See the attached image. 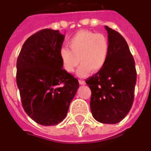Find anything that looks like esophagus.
<instances>
[{
  "mask_svg": "<svg viewBox=\"0 0 151 151\" xmlns=\"http://www.w3.org/2000/svg\"><path fill=\"white\" fill-rule=\"evenodd\" d=\"M79 83L80 84H81V85H84V84H85V81H83V80H79Z\"/></svg>",
  "mask_w": 151,
  "mask_h": 151,
  "instance_id": "1",
  "label": "esophagus"
}]
</instances>
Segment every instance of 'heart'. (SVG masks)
Listing matches in <instances>:
<instances>
[{
  "label": "heart",
  "mask_w": 151,
  "mask_h": 151,
  "mask_svg": "<svg viewBox=\"0 0 151 151\" xmlns=\"http://www.w3.org/2000/svg\"><path fill=\"white\" fill-rule=\"evenodd\" d=\"M68 45L70 48L63 47L59 52L63 68L71 73L81 62L78 70L80 77H85L91 70L93 73L101 70L108 58L110 43L101 33L81 30L70 39Z\"/></svg>",
  "instance_id": "b5f03b06"
}]
</instances>
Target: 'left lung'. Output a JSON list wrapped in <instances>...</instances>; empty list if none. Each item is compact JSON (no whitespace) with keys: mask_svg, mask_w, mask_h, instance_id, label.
<instances>
[{"mask_svg":"<svg viewBox=\"0 0 151 151\" xmlns=\"http://www.w3.org/2000/svg\"><path fill=\"white\" fill-rule=\"evenodd\" d=\"M110 51L104 68L86 80L91 91L90 106L96 121L114 124L124 118L132 107L137 81L135 62L125 39L105 26Z\"/></svg>","mask_w":151,"mask_h":151,"instance_id":"8db88e82","label":"left lung"}]
</instances>
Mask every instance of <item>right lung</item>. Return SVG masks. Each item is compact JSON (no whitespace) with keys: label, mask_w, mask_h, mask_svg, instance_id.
I'll return each instance as SVG.
<instances>
[{"label":"right lung","mask_w":151,"mask_h":151,"mask_svg":"<svg viewBox=\"0 0 151 151\" xmlns=\"http://www.w3.org/2000/svg\"><path fill=\"white\" fill-rule=\"evenodd\" d=\"M64 35L44 29L27 39L17 60V85L27 114L39 124H58L66 117L79 87L63 69L59 52Z\"/></svg>","instance_id":"1"}]
</instances>
